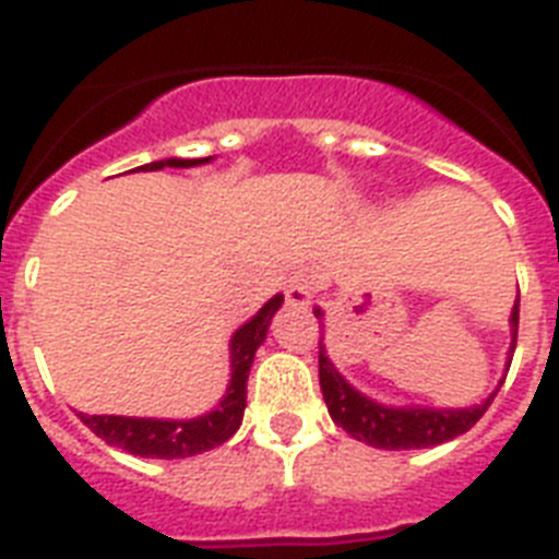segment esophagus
Segmentation results:
<instances>
[{
	"mask_svg": "<svg viewBox=\"0 0 559 559\" xmlns=\"http://www.w3.org/2000/svg\"><path fill=\"white\" fill-rule=\"evenodd\" d=\"M314 293H318V281H314V275L307 273V270H300V273H295L293 278L286 281L284 295L293 307H307L309 300L314 298Z\"/></svg>",
	"mask_w": 559,
	"mask_h": 559,
	"instance_id": "obj_1",
	"label": "esophagus"
}]
</instances>
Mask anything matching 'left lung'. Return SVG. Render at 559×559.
I'll return each mask as SVG.
<instances>
[{
	"mask_svg": "<svg viewBox=\"0 0 559 559\" xmlns=\"http://www.w3.org/2000/svg\"><path fill=\"white\" fill-rule=\"evenodd\" d=\"M320 318V309L314 312ZM518 320H521V298L514 300L512 309V337L518 343ZM318 373L320 391L326 400L329 414L334 425L343 427L357 441H366L371 448L382 450H416L436 448L455 436L467 433L475 421L487 414L495 394H489L481 405L461 407V411H433V407H385L354 391L332 360L326 357L323 343H318Z\"/></svg>",
	"mask_w": 559,
	"mask_h": 559,
	"instance_id": "left-lung-1",
	"label": "left lung"
}]
</instances>
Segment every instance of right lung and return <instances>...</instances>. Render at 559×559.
Returning a JSON list of instances; mask_svg holds the SVG:
<instances>
[{"mask_svg":"<svg viewBox=\"0 0 559 559\" xmlns=\"http://www.w3.org/2000/svg\"><path fill=\"white\" fill-rule=\"evenodd\" d=\"M211 157L202 159H159V163L143 165V171H159V168H191V165L207 163ZM281 295L270 298L259 314L245 323L230 340V362L233 377L227 396L219 402L216 411L188 421H163V419H132V416H90L78 414L81 421L90 427L92 433L104 439L106 444L126 450L143 459H188V455L205 453V450L219 448L230 439L241 425L247 405V377H250L252 357L255 348L264 343L266 326L273 320L275 309L281 307Z\"/></svg>","mask_w":559,"mask_h":559,"instance_id":"add662e5","label":"right lung"}]
</instances>
